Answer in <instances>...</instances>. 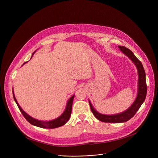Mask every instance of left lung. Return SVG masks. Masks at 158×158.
<instances>
[{"mask_svg":"<svg viewBox=\"0 0 158 158\" xmlns=\"http://www.w3.org/2000/svg\"><path fill=\"white\" fill-rule=\"evenodd\" d=\"M120 51L126 54L129 59L134 63L136 66L138 72V89L137 97L135 102L129 107V108L122 113L113 114L106 115L97 112L89 101L90 109L92 110L95 117L101 122H110V123H122L125 122L132 118L138 111L139 107L145 101L147 95V84L145 80V72L143 66L140 61L135 56V54L129 49L126 47L118 46Z\"/></svg>","mask_w":158,"mask_h":158,"instance_id":"1","label":"left lung"}]
</instances>
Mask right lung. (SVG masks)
<instances>
[{"instance_id":"1","label":"right lung","mask_w":158,"mask_h":158,"mask_svg":"<svg viewBox=\"0 0 158 158\" xmlns=\"http://www.w3.org/2000/svg\"><path fill=\"white\" fill-rule=\"evenodd\" d=\"M35 52L36 51H35ZM35 52L32 54V56H33V54H35ZM26 63H24L23 64H25ZM13 95L14 100H15V102L16 103V104H17L20 111H21V113L23 115L24 118H26L31 124H32V125H33V126H37V127H41V128L54 129V128L59 127H61V126L64 125V124L68 122V120H69V118L70 117L71 113H72V103H73V98H74V95L70 98L69 101L67 102V104H66L65 110L62 113V114L61 116H60L59 117H57V118L54 119L52 120H50V121H41V120H38L37 119H35L34 118L31 117V116H29L28 114H27L26 112H25L22 109V107L19 104L17 101H16V98L15 97L13 92Z\"/></svg>"}]
</instances>
